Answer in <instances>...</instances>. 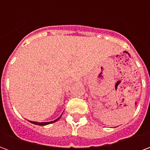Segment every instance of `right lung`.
<instances>
[{
    "label": "right lung",
    "instance_id": "right-lung-1",
    "mask_svg": "<svg viewBox=\"0 0 150 150\" xmlns=\"http://www.w3.org/2000/svg\"><path fill=\"white\" fill-rule=\"evenodd\" d=\"M61 116H62V115L59 116V118H57L56 120H53V121H49V122H35V121H30V122L32 123V124H34V125H49V124H51V123H54L55 122V121H57V120H59Z\"/></svg>",
    "mask_w": 150,
    "mask_h": 150
}]
</instances>
